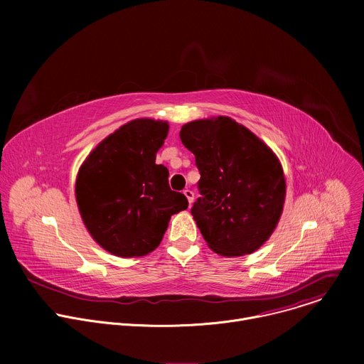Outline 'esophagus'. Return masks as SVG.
I'll return each mask as SVG.
<instances>
[{"label":"esophagus","mask_w":364,"mask_h":364,"mask_svg":"<svg viewBox=\"0 0 364 364\" xmlns=\"http://www.w3.org/2000/svg\"><path fill=\"white\" fill-rule=\"evenodd\" d=\"M183 193H184V196L187 197V200H188V204H191V203H193V200H194V193H193L191 190H188V188H187V190H184Z\"/></svg>","instance_id":"34e87169"}]
</instances>
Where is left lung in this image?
<instances>
[{
	"instance_id": "left-lung-1",
	"label": "left lung",
	"mask_w": 364,
	"mask_h": 364,
	"mask_svg": "<svg viewBox=\"0 0 364 364\" xmlns=\"http://www.w3.org/2000/svg\"><path fill=\"white\" fill-rule=\"evenodd\" d=\"M180 138L200 171L203 197L191 215L207 246L228 257L253 253L284 210L287 183L275 152L229 117L191 121Z\"/></svg>"
}]
</instances>
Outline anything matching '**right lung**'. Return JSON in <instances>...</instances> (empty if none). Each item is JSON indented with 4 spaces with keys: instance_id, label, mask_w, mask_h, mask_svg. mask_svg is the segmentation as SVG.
<instances>
[{
    "instance_id": "1",
    "label": "right lung",
    "mask_w": 364,
    "mask_h": 364,
    "mask_svg": "<svg viewBox=\"0 0 364 364\" xmlns=\"http://www.w3.org/2000/svg\"><path fill=\"white\" fill-rule=\"evenodd\" d=\"M168 122L139 118L100 141L79 168L75 186L82 220L93 240L119 257L157 247L173 215L186 210L184 194L168 186V170L155 164Z\"/></svg>"
}]
</instances>
